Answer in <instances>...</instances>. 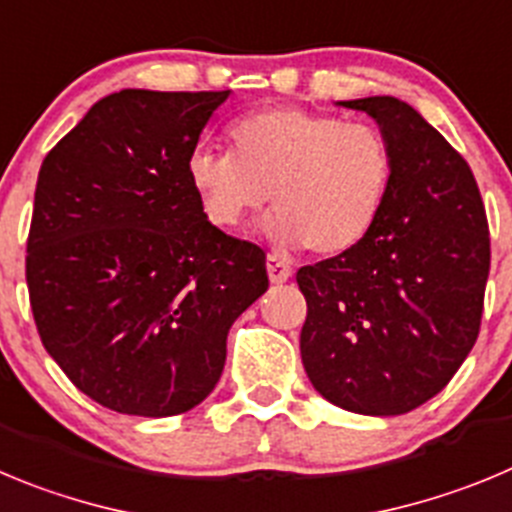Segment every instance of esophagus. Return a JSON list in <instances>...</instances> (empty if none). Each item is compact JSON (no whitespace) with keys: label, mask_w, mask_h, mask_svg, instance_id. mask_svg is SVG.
Here are the masks:
<instances>
[{"label":"esophagus","mask_w":512,"mask_h":512,"mask_svg":"<svg viewBox=\"0 0 512 512\" xmlns=\"http://www.w3.org/2000/svg\"><path fill=\"white\" fill-rule=\"evenodd\" d=\"M266 271H269L271 284H284V281L292 276V269H289L287 261H281L279 256H274V253L266 256Z\"/></svg>","instance_id":"obj_1"}]
</instances>
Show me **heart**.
<instances>
[{
  "label": "heart",
  "instance_id": "obj_1",
  "mask_svg": "<svg viewBox=\"0 0 512 512\" xmlns=\"http://www.w3.org/2000/svg\"><path fill=\"white\" fill-rule=\"evenodd\" d=\"M228 139L231 152L195 149L187 159L200 210L223 231L241 228L271 198V243L335 259L363 246L381 223L396 154L378 126L274 106L238 119Z\"/></svg>",
  "mask_w": 512,
  "mask_h": 512
}]
</instances>
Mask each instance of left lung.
I'll list each match as a JSON object with an SVG mask.
<instances>
[{
    "label": "left lung",
    "instance_id": "1",
    "mask_svg": "<svg viewBox=\"0 0 512 512\" xmlns=\"http://www.w3.org/2000/svg\"><path fill=\"white\" fill-rule=\"evenodd\" d=\"M368 114L396 154L373 236L297 271L299 350L314 391L345 411L398 416L437 396L480 332L490 233L462 154L393 96L337 101Z\"/></svg>",
    "mask_w": 512,
    "mask_h": 512
}]
</instances>
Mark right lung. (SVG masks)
<instances>
[{"instance_id":"1","label":"right lung","mask_w":512,"mask_h":512,"mask_svg":"<svg viewBox=\"0 0 512 512\" xmlns=\"http://www.w3.org/2000/svg\"><path fill=\"white\" fill-rule=\"evenodd\" d=\"M228 96L124 88L42 159L27 238L37 332L75 388L119 414L205 401L228 330L269 289L264 251L218 231L187 182Z\"/></svg>"}]
</instances>
